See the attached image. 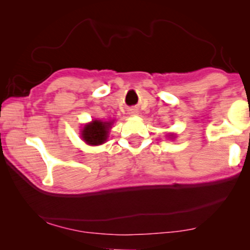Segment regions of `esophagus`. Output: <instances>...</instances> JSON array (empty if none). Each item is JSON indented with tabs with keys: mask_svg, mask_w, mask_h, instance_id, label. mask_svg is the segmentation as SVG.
I'll return each instance as SVG.
<instances>
[{
	"mask_svg": "<svg viewBox=\"0 0 250 250\" xmlns=\"http://www.w3.org/2000/svg\"><path fill=\"white\" fill-rule=\"evenodd\" d=\"M136 112H138V111H136L135 109H131V111H129V114H131V115H136Z\"/></svg>",
	"mask_w": 250,
	"mask_h": 250,
	"instance_id": "1",
	"label": "esophagus"
}]
</instances>
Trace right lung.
Wrapping results in <instances>:
<instances>
[{
	"label": "right lung",
	"mask_w": 250,
	"mask_h": 250,
	"mask_svg": "<svg viewBox=\"0 0 250 250\" xmlns=\"http://www.w3.org/2000/svg\"><path fill=\"white\" fill-rule=\"evenodd\" d=\"M111 123L93 121L91 124L85 125L82 133V138L91 146L102 145L108 138V131Z\"/></svg>",
	"instance_id": "1"
}]
</instances>
